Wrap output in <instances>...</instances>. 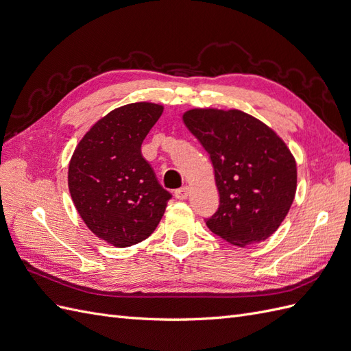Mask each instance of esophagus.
I'll return each mask as SVG.
<instances>
[{"label": "esophagus", "mask_w": 351, "mask_h": 351, "mask_svg": "<svg viewBox=\"0 0 351 351\" xmlns=\"http://www.w3.org/2000/svg\"><path fill=\"white\" fill-rule=\"evenodd\" d=\"M174 195H176L177 199L184 200V199H187L189 195H190V189H189L187 186H184V187H182V189H177Z\"/></svg>", "instance_id": "1"}]
</instances>
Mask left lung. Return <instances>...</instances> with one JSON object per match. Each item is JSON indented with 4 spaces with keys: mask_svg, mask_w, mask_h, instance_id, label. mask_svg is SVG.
Segmentation results:
<instances>
[{
    "mask_svg": "<svg viewBox=\"0 0 351 351\" xmlns=\"http://www.w3.org/2000/svg\"><path fill=\"white\" fill-rule=\"evenodd\" d=\"M183 121L214 165L219 208L206 219L208 228L239 247L271 237L295 196L297 165L289 146L240 110L192 108Z\"/></svg>",
    "mask_w": 351,
    "mask_h": 351,
    "instance_id": "obj_1",
    "label": "left lung"
}]
</instances>
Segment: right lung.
Masks as SVG:
<instances>
[{"instance_id": "obj_1", "label": "right lung", "mask_w": 351, "mask_h": 351, "mask_svg": "<svg viewBox=\"0 0 351 351\" xmlns=\"http://www.w3.org/2000/svg\"><path fill=\"white\" fill-rule=\"evenodd\" d=\"M162 111L154 102L110 111L82 137L69 162L74 206L93 234L114 247L149 237L171 199L141 151Z\"/></svg>"}]
</instances>
